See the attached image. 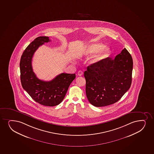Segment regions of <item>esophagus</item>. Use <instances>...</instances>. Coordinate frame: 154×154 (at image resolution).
<instances>
[{"label":"esophagus","mask_w":154,"mask_h":154,"mask_svg":"<svg viewBox=\"0 0 154 154\" xmlns=\"http://www.w3.org/2000/svg\"><path fill=\"white\" fill-rule=\"evenodd\" d=\"M83 75V72L82 71H79L78 72V76H81Z\"/></svg>","instance_id":"esophagus-1"}]
</instances>
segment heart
<instances>
[{"label": "heart", "instance_id": "1", "mask_svg": "<svg viewBox=\"0 0 154 154\" xmlns=\"http://www.w3.org/2000/svg\"><path fill=\"white\" fill-rule=\"evenodd\" d=\"M110 49L109 47H104L102 44L95 43L88 46L85 48V53L86 54L97 53L91 61L92 63L95 64L108 57L110 54Z\"/></svg>", "mask_w": 154, "mask_h": 154}]
</instances>
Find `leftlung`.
Wrapping results in <instances>:
<instances>
[{
	"label": "left lung",
	"mask_w": 154,
	"mask_h": 154,
	"mask_svg": "<svg viewBox=\"0 0 154 154\" xmlns=\"http://www.w3.org/2000/svg\"><path fill=\"white\" fill-rule=\"evenodd\" d=\"M133 61L126 48L115 58L104 59L87 67L84 72L88 100L95 107L119 101L130 88Z\"/></svg>",
	"instance_id": "obj_1"
}]
</instances>
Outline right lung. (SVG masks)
Segmentation results:
<instances>
[{"mask_svg":"<svg viewBox=\"0 0 154 154\" xmlns=\"http://www.w3.org/2000/svg\"><path fill=\"white\" fill-rule=\"evenodd\" d=\"M49 41L51 40L47 36H38L35 38L24 51L20 65V81L23 89L37 103L53 107L63 100L76 75L61 73L49 82L41 80L36 77L32 66L33 56L40 46Z\"/></svg>","mask_w":154,"mask_h":154,"instance_id":"obj_1","label":"right lung"}]
</instances>
